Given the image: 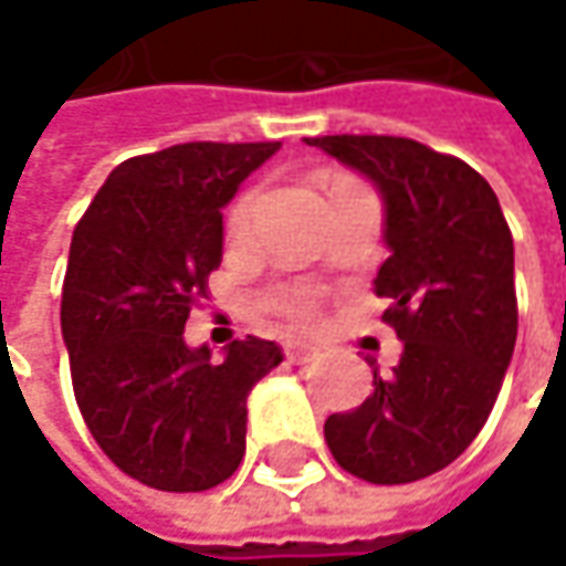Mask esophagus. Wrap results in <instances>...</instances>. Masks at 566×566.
I'll use <instances>...</instances> for the list:
<instances>
[{
	"label": "esophagus",
	"mask_w": 566,
	"mask_h": 566,
	"mask_svg": "<svg viewBox=\"0 0 566 566\" xmlns=\"http://www.w3.org/2000/svg\"><path fill=\"white\" fill-rule=\"evenodd\" d=\"M284 357L291 363H310L319 357V347L306 342H284Z\"/></svg>",
	"instance_id": "34e87169"
}]
</instances>
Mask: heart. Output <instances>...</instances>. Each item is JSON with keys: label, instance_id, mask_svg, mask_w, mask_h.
I'll list each match as a JSON object with an SVG mask.
<instances>
[{"label": "heart", "instance_id": "b5f03b06", "mask_svg": "<svg viewBox=\"0 0 566 566\" xmlns=\"http://www.w3.org/2000/svg\"><path fill=\"white\" fill-rule=\"evenodd\" d=\"M253 209H256V193H244L238 203L231 206V212H228V234L231 238H244L250 231ZM272 306L287 313V316H294V319H310L313 316V297L310 294H275Z\"/></svg>", "mask_w": 566, "mask_h": 566}]
</instances>
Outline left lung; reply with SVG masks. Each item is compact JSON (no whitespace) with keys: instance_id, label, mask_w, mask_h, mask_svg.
<instances>
[{"instance_id":"8db88e82","label":"left lung","mask_w":566,"mask_h":566,"mask_svg":"<svg viewBox=\"0 0 566 566\" xmlns=\"http://www.w3.org/2000/svg\"><path fill=\"white\" fill-rule=\"evenodd\" d=\"M379 190L388 260L376 275L400 360L350 413L325 419L347 473L400 485L458 460L495 407L516 344L514 238L476 168L407 137H306Z\"/></svg>"}]
</instances>
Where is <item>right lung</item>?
Returning a JSON list of instances; mask_svg holds the SVG:
<instances>
[{"instance_id":"obj_1","label":"right lung","mask_w":566,"mask_h":566,"mask_svg":"<svg viewBox=\"0 0 566 566\" xmlns=\"http://www.w3.org/2000/svg\"><path fill=\"white\" fill-rule=\"evenodd\" d=\"M282 144H178L115 168L74 228L62 338L106 458L149 489L206 492L238 470L247 395L284 360L263 338L222 360L185 342L222 263V209Z\"/></svg>"}]
</instances>
